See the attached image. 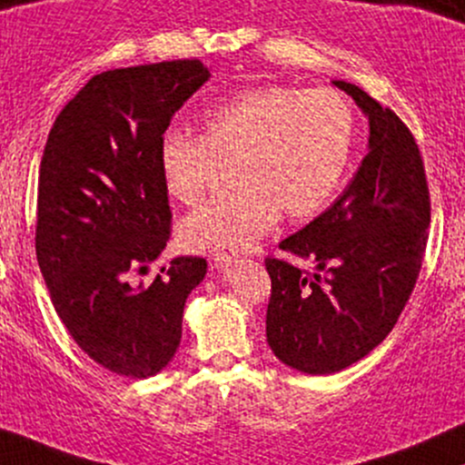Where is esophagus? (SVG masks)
Listing matches in <instances>:
<instances>
[{
	"label": "esophagus",
	"instance_id": "obj_1",
	"mask_svg": "<svg viewBox=\"0 0 465 465\" xmlns=\"http://www.w3.org/2000/svg\"><path fill=\"white\" fill-rule=\"evenodd\" d=\"M238 258V249L227 247V244H221V247L212 249V260L216 264H229Z\"/></svg>",
	"mask_w": 465,
	"mask_h": 465
}]
</instances>
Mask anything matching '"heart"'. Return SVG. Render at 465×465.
<instances>
[{
    "mask_svg": "<svg viewBox=\"0 0 465 465\" xmlns=\"http://www.w3.org/2000/svg\"><path fill=\"white\" fill-rule=\"evenodd\" d=\"M355 110L333 88L260 85L209 110L203 134L167 132L158 150L167 192L193 207L232 167L236 190L181 224L187 249L244 247L282 213L309 221L329 205L349 167Z\"/></svg>",
    "mask_w": 465,
    "mask_h": 465,
    "instance_id": "b5f03b06",
    "label": "heart"
}]
</instances>
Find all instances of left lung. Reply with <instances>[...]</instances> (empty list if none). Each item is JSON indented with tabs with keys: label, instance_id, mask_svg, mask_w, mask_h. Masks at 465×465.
<instances>
[{
	"label": "left lung",
	"instance_id": "obj_1",
	"mask_svg": "<svg viewBox=\"0 0 465 465\" xmlns=\"http://www.w3.org/2000/svg\"><path fill=\"white\" fill-rule=\"evenodd\" d=\"M333 84L369 116V154L333 205L280 242L287 258H264L267 341L280 361L309 375L338 373L384 341L420 278L430 224L412 132L361 88ZM302 259L316 272L300 268Z\"/></svg>",
	"mask_w": 465,
	"mask_h": 465
}]
</instances>
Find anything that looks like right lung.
<instances>
[{"label":"right lung","instance_id":"obj_1","mask_svg":"<svg viewBox=\"0 0 465 465\" xmlns=\"http://www.w3.org/2000/svg\"><path fill=\"white\" fill-rule=\"evenodd\" d=\"M209 79L198 59L94 74L50 127L39 167L35 249L50 300L84 353L143 380L181 344L187 295L207 260L181 256L134 284L172 236L158 150L172 116Z\"/></svg>","mask_w":465,"mask_h":465}]
</instances>
